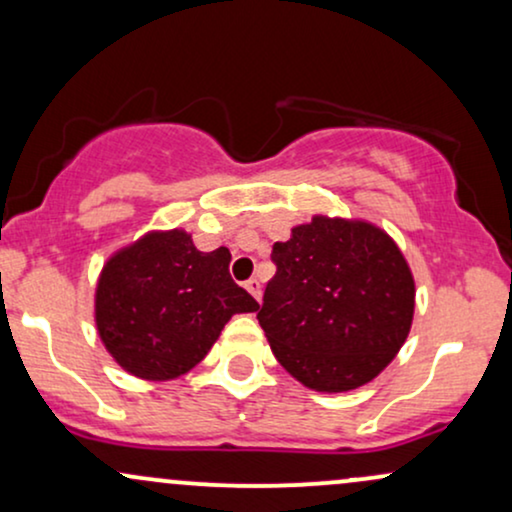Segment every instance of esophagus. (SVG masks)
Masks as SVG:
<instances>
[{
  "instance_id": "1",
  "label": "esophagus",
  "mask_w": 512,
  "mask_h": 512,
  "mask_svg": "<svg viewBox=\"0 0 512 512\" xmlns=\"http://www.w3.org/2000/svg\"><path fill=\"white\" fill-rule=\"evenodd\" d=\"M245 288H248L250 295H252V298H255V300L262 298V283L257 281V279H250L248 283H245Z\"/></svg>"
}]
</instances>
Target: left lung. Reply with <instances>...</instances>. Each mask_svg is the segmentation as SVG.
<instances>
[{
	"label": "left lung",
	"instance_id": "8db88e82",
	"mask_svg": "<svg viewBox=\"0 0 512 512\" xmlns=\"http://www.w3.org/2000/svg\"><path fill=\"white\" fill-rule=\"evenodd\" d=\"M276 274L257 319L279 365L307 389H360L410 334L415 279L389 233L365 219L315 214L274 243Z\"/></svg>",
	"mask_w": 512,
	"mask_h": 512
}]
</instances>
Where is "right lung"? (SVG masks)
<instances>
[{"instance_id": "obj_1", "label": "right lung", "mask_w": 512, "mask_h": 512, "mask_svg": "<svg viewBox=\"0 0 512 512\" xmlns=\"http://www.w3.org/2000/svg\"><path fill=\"white\" fill-rule=\"evenodd\" d=\"M231 252H202L183 229L147 231L104 262L95 326L123 372L171 381L209 353L233 315L257 300L229 274Z\"/></svg>"}]
</instances>
